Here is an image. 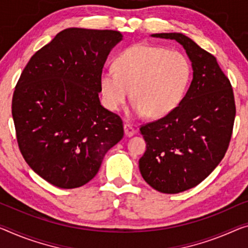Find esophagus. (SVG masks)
Returning <instances> with one entry per match:
<instances>
[{"label": "esophagus", "instance_id": "34e87169", "mask_svg": "<svg viewBox=\"0 0 248 248\" xmlns=\"http://www.w3.org/2000/svg\"><path fill=\"white\" fill-rule=\"evenodd\" d=\"M124 133H125V136L126 137H131L135 134V128L132 126V125L129 124H125L124 125Z\"/></svg>", "mask_w": 248, "mask_h": 248}]
</instances>
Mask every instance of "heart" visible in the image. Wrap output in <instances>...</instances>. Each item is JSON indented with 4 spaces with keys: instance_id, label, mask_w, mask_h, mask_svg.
I'll return each instance as SVG.
<instances>
[{
    "instance_id": "b5f03b06",
    "label": "heart",
    "mask_w": 248,
    "mask_h": 248,
    "mask_svg": "<svg viewBox=\"0 0 248 248\" xmlns=\"http://www.w3.org/2000/svg\"><path fill=\"white\" fill-rule=\"evenodd\" d=\"M190 78L188 59L162 46L135 44L114 60V70H103L100 89L109 111H119L131 96L129 113L159 119L180 104Z\"/></svg>"
}]
</instances>
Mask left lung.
Instances as JSON below:
<instances>
[{
  "label": "left lung",
  "instance_id": "obj_1",
  "mask_svg": "<svg viewBox=\"0 0 248 248\" xmlns=\"http://www.w3.org/2000/svg\"><path fill=\"white\" fill-rule=\"evenodd\" d=\"M152 36L178 42L192 62V83L177 108L140 128L146 142L139 161L143 178L158 192L177 194L199 185L223 159L234 126V93L215 56L189 37Z\"/></svg>",
  "mask_w": 248,
  "mask_h": 248
}]
</instances>
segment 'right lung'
Wrapping results in <instances>:
<instances>
[{
  "label": "right lung",
  "instance_id": "right-lung-1",
  "mask_svg": "<svg viewBox=\"0 0 248 248\" xmlns=\"http://www.w3.org/2000/svg\"><path fill=\"white\" fill-rule=\"evenodd\" d=\"M119 31L70 28L34 54L12 100L18 147L49 184L76 188L97 174L123 139L121 117L103 108L100 75Z\"/></svg>",
  "mask_w": 248,
  "mask_h": 248
}]
</instances>
